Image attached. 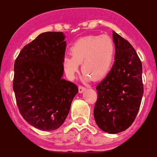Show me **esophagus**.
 <instances>
[{"label":"esophagus","instance_id":"obj_1","mask_svg":"<svg viewBox=\"0 0 157 157\" xmlns=\"http://www.w3.org/2000/svg\"><path fill=\"white\" fill-rule=\"evenodd\" d=\"M85 90H86V87H84V86H78V92H79V93H82Z\"/></svg>","mask_w":157,"mask_h":157}]
</instances>
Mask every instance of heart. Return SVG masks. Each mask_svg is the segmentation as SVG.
I'll return each mask as SVG.
<instances>
[{
    "instance_id": "heart-1",
    "label": "heart",
    "mask_w": 157,
    "mask_h": 157,
    "mask_svg": "<svg viewBox=\"0 0 157 157\" xmlns=\"http://www.w3.org/2000/svg\"><path fill=\"white\" fill-rule=\"evenodd\" d=\"M71 54L62 61L66 76L74 79L82 64L84 79L95 81L103 79L109 72L114 54L115 45L108 36H88L78 39L71 45Z\"/></svg>"
}]
</instances>
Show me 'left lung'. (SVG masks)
Instances as JSON below:
<instances>
[{
	"label": "left lung",
	"instance_id": "left-lung-1",
	"mask_svg": "<svg viewBox=\"0 0 157 157\" xmlns=\"http://www.w3.org/2000/svg\"><path fill=\"white\" fill-rule=\"evenodd\" d=\"M113 65L97 86L94 117L100 129L117 134L129 128L140 109L144 94L142 63L128 41L113 31Z\"/></svg>",
	"mask_w": 157,
	"mask_h": 157
}]
</instances>
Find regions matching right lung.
Here are the masks:
<instances>
[{"mask_svg":"<svg viewBox=\"0 0 157 157\" xmlns=\"http://www.w3.org/2000/svg\"><path fill=\"white\" fill-rule=\"evenodd\" d=\"M63 32L39 35L25 46L14 62L13 89L22 117L39 130L59 128L78 89L62 78L66 42Z\"/></svg>","mask_w":157,"mask_h":157,"instance_id":"right-lung-1","label":"right lung"}]
</instances>
